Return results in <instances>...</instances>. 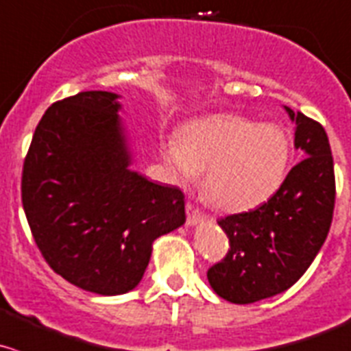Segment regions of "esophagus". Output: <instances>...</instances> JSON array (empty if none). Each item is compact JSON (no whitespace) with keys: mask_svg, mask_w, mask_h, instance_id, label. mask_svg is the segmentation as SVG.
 Masks as SVG:
<instances>
[{"mask_svg":"<svg viewBox=\"0 0 351 351\" xmlns=\"http://www.w3.org/2000/svg\"><path fill=\"white\" fill-rule=\"evenodd\" d=\"M204 221V216L192 206V204H186V224L189 226H193V224Z\"/></svg>","mask_w":351,"mask_h":351,"instance_id":"34e87169","label":"esophagus"}]
</instances>
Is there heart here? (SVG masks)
<instances>
[{
    "label": "heart",
    "instance_id": "1",
    "mask_svg": "<svg viewBox=\"0 0 351 351\" xmlns=\"http://www.w3.org/2000/svg\"><path fill=\"white\" fill-rule=\"evenodd\" d=\"M290 156L283 128L231 113L193 121L162 151L176 182L192 183L204 171V192L228 213L266 202L283 183Z\"/></svg>",
    "mask_w": 351,
    "mask_h": 351
}]
</instances>
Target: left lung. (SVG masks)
<instances>
[{"instance_id": "8db88e82", "label": "left lung", "mask_w": 351, "mask_h": 351, "mask_svg": "<svg viewBox=\"0 0 351 351\" xmlns=\"http://www.w3.org/2000/svg\"><path fill=\"white\" fill-rule=\"evenodd\" d=\"M304 158L261 207L217 221L230 250L207 271L213 290L231 304H254L293 287L321 250L335 210V165L328 135L312 118L285 106Z\"/></svg>"}]
</instances>
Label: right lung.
Instances as JSON below:
<instances>
[{"label": "right lung", "mask_w": 351, "mask_h": 351, "mask_svg": "<svg viewBox=\"0 0 351 351\" xmlns=\"http://www.w3.org/2000/svg\"><path fill=\"white\" fill-rule=\"evenodd\" d=\"M118 97L87 90L51 104L22 173L23 210L43 257L97 295L134 290L156 238L185 223L182 190L130 169Z\"/></svg>", "instance_id": "right-lung-1"}]
</instances>
